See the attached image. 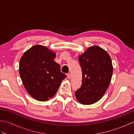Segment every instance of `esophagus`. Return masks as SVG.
I'll use <instances>...</instances> for the list:
<instances>
[{"instance_id":"1","label":"esophagus","mask_w":134,"mask_h":134,"mask_svg":"<svg viewBox=\"0 0 134 134\" xmlns=\"http://www.w3.org/2000/svg\"><path fill=\"white\" fill-rule=\"evenodd\" d=\"M67 78H69V79H70V78H71V74H70V73L67 74Z\"/></svg>"}]
</instances>
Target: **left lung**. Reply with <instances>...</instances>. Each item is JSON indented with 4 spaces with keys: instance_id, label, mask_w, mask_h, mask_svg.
<instances>
[{
    "instance_id": "8db88e82",
    "label": "left lung",
    "mask_w": 134,
    "mask_h": 134,
    "mask_svg": "<svg viewBox=\"0 0 134 134\" xmlns=\"http://www.w3.org/2000/svg\"><path fill=\"white\" fill-rule=\"evenodd\" d=\"M78 60L82 82L75 97L82 104H93L103 97L109 87L113 73L112 60L106 51L97 45L88 48Z\"/></svg>"
}]
</instances>
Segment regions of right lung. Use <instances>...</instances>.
<instances>
[{"mask_svg": "<svg viewBox=\"0 0 134 134\" xmlns=\"http://www.w3.org/2000/svg\"><path fill=\"white\" fill-rule=\"evenodd\" d=\"M56 54L47 47L36 45L22 56L19 71L28 93L40 101H48L55 94L67 76L54 61Z\"/></svg>", "mask_w": 134, "mask_h": 134, "instance_id": "add662e5", "label": "right lung"}]
</instances>
